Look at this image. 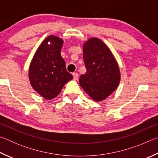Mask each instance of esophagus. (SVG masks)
Wrapping results in <instances>:
<instances>
[{
    "label": "esophagus",
    "mask_w": 158,
    "mask_h": 158,
    "mask_svg": "<svg viewBox=\"0 0 158 158\" xmlns=\"http://www.w3.org/2000/svg\"><path fill=\"white\" fill-rule=\"evenodd\" d=\"M73 77H74V80H78V79H79V74H77V73H73Z\"/></svg>",
    "instance_id": "esophagus-1"
}]
</instances>
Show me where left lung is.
I'll list each match as a JSON object with an SVG mask.
<instances>
[{
    "mask_svg": "<svg viewBox=\"0 0 158 158\" xmlns=\"http://www.w3.org/2000/svg\"><path fill=\"white\" fill-rule=\"evenodd\" d=\"M83 58L86 73L80 77V85L93 100H105L116 90L121 79L114 55L102 41L92 37L84 44Z\"/></svg>",
    "mask_w": 158,
    "mask_h": 158,
    "instance_id": "obj_1",
    "label": "left lung"
}]
</instances>
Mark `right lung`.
<instances>
[{
	"label": "right lung",
	"mask_w": 158,
	"mask_h": 158,
	"mask_svg": "<svg viewBox=\"0 0 158 158\" xmlns=\"http://www.w3.org/2000/svg\"><path fill=\"white\" fill-rule=\"evenodd\" d=\"M63 43V40L56 36L47 37L37 49L29 67L31 85L47 100L56 97L64 85L73 78L61 57Z\"/></svg>",
	"instance_id": "add662e5"
}]
</instances>
